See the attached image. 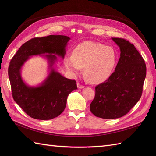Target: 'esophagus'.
<instances>
[{"label":"esophagus","mask_w":156,"mask_h":156,"mask_svg":"<svg viewBox=\"0 0 156 156\" xmlns=\"http://www.w3.org/2000/svg\"><path fill=\"white\" fill-rule=\"evenodd\" d=\"M77 87H78V88L81 89V88H84V86H83V85H82L81 84H80V83H77Z\"/></svg>","instance_id":"obj_1"}]
</instances>
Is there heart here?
<instances>
[{"label": "heart", "mask_w": 156, "mask_h": 156, "mask_svg": "<svg viewBox=\"0 0 156 156\" xmlns=\"http://www.w3.org/2000/svg\"><path fill=\"white\" fill-rule=\"evenodd\" d=\"M117 54L111 46L101 43L84 41L73 51V56H66L64 65L69 72L77 74L84 68V76L90 83H96L109 77L116 64Z\"/></svg>", "instance_id": "heart-1"}]
</instances>
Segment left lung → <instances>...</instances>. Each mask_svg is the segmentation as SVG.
<instances>
[{
  "mask_svg": "<svg viewBox=\"0 0 156 156\" xmlns=\"http://www.w3.org/2000/svg\"><path fill=\"white\" fill-rule=\"evenodd\" d=\"M119 45L120 57L115 72L95 87V97L90 105L94 115L104 119L126 115L142 96L146 74L144 60L128 40L112 37Z\"/></svg>",
  "mask_w": 156,
  "mask_h": 156,
  "instance_id": "1",
  "label": "left lung"
}]
</instances>
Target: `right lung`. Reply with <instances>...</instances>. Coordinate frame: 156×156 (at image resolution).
Instances as JSON below:
<instances>
[{
    "label": "right lung",
    "instance_id": "right-lung-1",
    "mask_svg": "<svg viewBox=\"0 0 156 156\" xmlns=\"http://www.w3.org/2000/svg\"><path fill=\"white\" fill-rule=\"evenodd\" d=\"M69 40L62 35L34 37L23 44L10 61L8 76L13 98L32 119L47 120L57 117L65 109L69 94L77 89L75 80L63 77L52 68L57 60L55 55L64 57ZM46 53L50 54L46 56L51 69L48 77L38 87L28 86L21 78V67L29 56Z\"/></svg>",
    "mask_w": 156,
    "mask_h": 156
}]
</instances>
